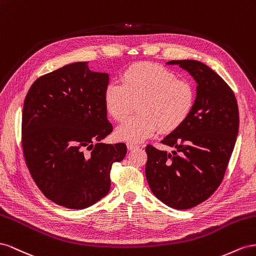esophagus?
<instances>
[{
    "mask_svg": "<svg viewBox=\"0 0 256 256\" xmlns=\"http://www.w3.org/2000/svg\"><path fill=\"white\" fill-rule=\"evenodd\" d=\"M126 147L128 150H134V149H137L140 146L136 144H133V142H128L126 144Z\"/></svg>",
    "mask_w": 256,
    "mask_h": 256,
    "instance_id": "34e87169",
    "label": "esophagus"
}]
</instances>
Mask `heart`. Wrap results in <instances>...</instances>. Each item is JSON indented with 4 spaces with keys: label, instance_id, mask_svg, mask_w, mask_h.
Listing matches in <instances>:
<instances>
[{
    "label": "heart",
    "instance_id": "b5f03b06",
    "mask_svg": "<svg viewBox=\"0 0 256 256\" xmlns=\"http://www.w3.org/2000/svg\"><path fill=\"white\" fill-rule=\"evenodd\" d=\"M195 92L191 84L179 80L174 72L156 63H140L128 68L121 84L110 82L104 92L107 112L122 121L137 103L138 114L116 128V140L137 144L160 130L170 133L191 114Z\"/></svg>",
    "mask_w": 256,
    "mask_h": 256
}]
</instances>
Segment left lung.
Listing matches in <instances>:
<instances>
[{
    "label": "left lung",
    "instance_id": "1",
    "mask_svg": "<svg viewBox=\"0 0 256 256\" xmlns=\"http://www.w3.org/2000/svg\"><path fill=\"white\" fill-rule=\"evenodd\" d=\"M196 82L191 114L165 136L162 144L172 153L146 147V178L152 193L165 205L190 209L206 200L223 180L235 147L239 112L235 94L206 64L196 60H172Z\"/></svg>",
    "mask_w": 256,
    "mask_h": 256
}]
</instances>
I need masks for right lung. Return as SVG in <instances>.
<instances>
[{
	"label": "right lung",
	"mask_w": 256,
	"mask_h": 256,
	"mask_svg": "<svg viewBox=\"0 0 256 256\" xmlns=\"http://www.w3.org/2000/svg\"><path fill=\"white\" fill-rule=\"evenodd\" d=\"M108 82L107 72L76 62L36 79L24 98L26 162L44 195L60 206L84 209L105 197L112 164L126 154V144L100 142L112 130Z\"/></svg>",
	"instance_id": "1"
}]
</instances>
